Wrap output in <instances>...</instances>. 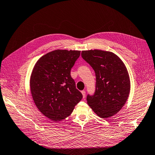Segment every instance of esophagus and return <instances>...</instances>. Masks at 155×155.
Returning <instances> with one entry per match:
<instances>
[{"label": "esophagus", "mask_w": 155, "mask_h": 155, "mask_svg": "<svg viewBox=\"0 0 155 155\" xmlns=\"http://www.w3.org/2000/svg\"><path fill=\"white\" fill-rule=\"evenodd\" d=\"M81 93H82V95H83V99L85 98V94H86L85 91H81Z\"/></svg>", "instance_id": "obj_1"}]
</instances>
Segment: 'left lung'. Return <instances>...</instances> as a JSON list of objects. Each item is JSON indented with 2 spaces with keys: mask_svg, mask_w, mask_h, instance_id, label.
<instances>
[{
  "mask_svg": "<svg viewBox=\"0 0 155 155\" xmlns=\"http://www.w3.org/2000/svg\"><path fill=\"white\" fill-rule=\"evenodd\" d=\"M82 58L93 68L96 76L95 92L87 95V104L100 117H110L123 107L128 98L130 81L124 63L109 51H82Z\"/></svg>",
  "mask_w": 155,
  "mask_h": 155,
  "instance_id": "8db88e82",
  "label": "left lung"
}]
</instances>
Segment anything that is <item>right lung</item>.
Returning a JSON list of instances; mask_svg holds the SVG:
<instances>
[{"label":"right lung","mask_w":155,"mask_h":155,"mask_svg":"<svg viewBox=\"0 0 155 155\" xmlns=\"http://www.w3.org/2000/svg\"><path fill=\"white\" fill-rule=\"evenodd\" d=\"M81 51L56 50L35 63L30 77V90L36 107L50 120L58 122L69 116L83 98L76 89L71 70Z\"/></svg>","instance_id":"right-lung-1"}]
</instances>
